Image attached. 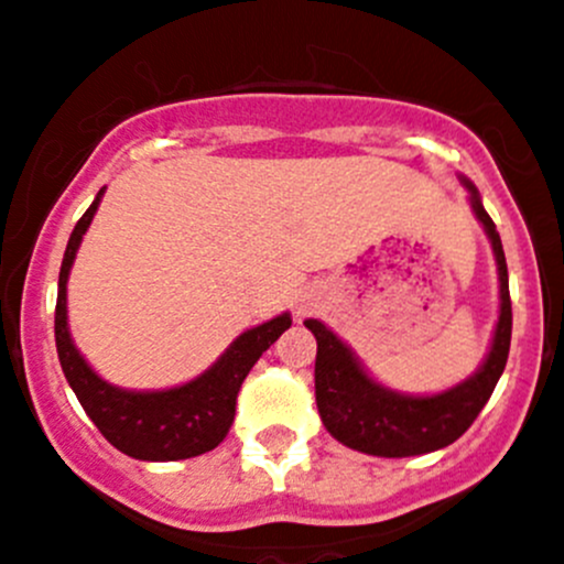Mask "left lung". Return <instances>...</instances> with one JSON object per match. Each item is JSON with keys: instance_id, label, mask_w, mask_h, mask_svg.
I'll return each instance as SVG.
<instances>
[{"instance_id": "8db88e82", "label": "left lung", "mask_w": 564, "mask_h": 564, "mask_svg": "<svg viewBox=\"0 0 564 564\" xmlns=\"http://www.w3.org/2000/svg\"><path fill=\"white\" fill-rule=\"evenodd\" d=\"M467 188H470L473 210L492 241L498 275H501V317H498L496 339H492L487 361L476 376L448 392L434 394V398H409V394L389 392V389L378 387L372 378H367L356 356L323 323L306 319V328L317 339L314 394H317L319 417L330 436H336L347 448L370 456H387V459L445 448L470 429L507 367L509 341H512L507 258H503L496 223L484 210L481 197L470 183Z\"/></svg>"}]
</instances>
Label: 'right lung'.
<instances>
[{"label": "right lung", "mask_w": 564, "mask_h": 564, "mask_svg": "<svg viewBox=\"0 0 564 564\" xmlns=\"http://www.w3.org/2000/svg\"><path fill=\"white\" fill-rule=\"evenodd\" d=\"M97 199L80 217L72 236H68L66 252H63L61 278H57V306H55V345L61 359L63 376L68 387L75 389L77 401L86 409L88 417L99 429V434L119 448L122 454L141 462H177L214 451L234 425L236 398H239L241 381L252 370L267 347L292 325L289 314L245 330L234 345L225 350L223 359L208 372L192 383L166 389V392H128L105 383L94 376L77 347L72 345L66 325V281L72 261L77 256L83 234L97 214Z\"/></svg>", "instance_id": "obj_1"}]
</instances>
